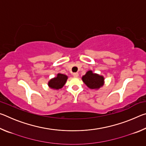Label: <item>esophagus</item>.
Listing matches in <instances>:
<instances>
[{"label":"esophagus","mask_w":146,"mask_h":146,"mask_svg":"<svg viewBox=\"0 0 146 146\" xmlns=\"http://www.w3.org/2000/svg\"><path fill=\"white\" fill-rule=\"evenodd\" d=\"M78 73H73V76H74V77H78Z\"/></svg>","instance_id":"esophagus-1"}]
</instances>
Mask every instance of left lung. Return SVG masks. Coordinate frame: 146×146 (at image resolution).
<instances>
[{"instance_id":"1","label":"left lung","mask_w":146,"mask_h":146,"mask_svg":"<svg viewBox=\"0 0 146 146\" xmlns=\"http://www.w3.org/2000/svg\"><path fill=\"white\" fill-rule=\"evenodd\" d=\"M84 83L90 89L98 90L102 87L104 83V78L102 75L97 73H93L92 71H88L85 75L82 76Z\"/></svg>"}]
</instances>
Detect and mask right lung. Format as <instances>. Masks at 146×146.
<instances>
[{"instance_id": "1", "label": "right lung", "mask_w": 146, "mask_h": 146, "mask_svg": "<svg viewBox=\"0 0 146 146\" xmlns=\"http://www.w3.org/2000/svg\"><path fill=\"white\" fill-rule=\"evenodd\" d=\"M68 79V76L58 73L56 77L51 79L48 82V86L53 90H59L63 87Z\"/></svg>"}]
</instances>
